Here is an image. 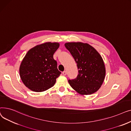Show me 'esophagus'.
Listing matches in <instances>:
<instances>
[{
  "mask_svg": "<svg viewBox=\"0 0 131 131\" xmlns=\"http://www.w3.org/2000/svg\"><path fill=\"white\" fill-rule=\"evenodd\" d=\"M66 74H67V73H66V71H64V72H63V74L64 75H66Z\"/></svg>",
  "mask_w": 131,
  "mask_h": 131,
  "instance_id": "1",
  "label": "esophagus"
}]
</instances>
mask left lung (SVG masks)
Here are the masks:
<instances>
[{"label": "left lung", "mask_w": 131, "mask_h": 131, "mask_svg": "<svg viewBox=\"0 0 131 131\" xmlns=\"http://www.w3.org/2000/svg\"><path fill=\"white\" fill-rule=\"evenodd\" d=\"M77 64L79 74L68 80L72 88L81 94H91L97 91L104 81L106 70L101 56L88 43L68 42L65 44Z\"/></svg>", "instance_id": "1"}]
</instances>
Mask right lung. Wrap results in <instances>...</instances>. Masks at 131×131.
<instances>
[{"instance_id":"obj_1","label":"right lung","mask_w":131,"mask_h":131,"mask_svg":"<svg viewBox=\"0 0 131 131\" xmlns=\"http://www.w3.org/2000/svg\"><path fill=\"white\" fill-rule=\"evenodd\" d=\"M59 47L57 42H47L31 49L19 67L20 77L24 85L34 92L51 88L61 72L53 55Z\"/></svg>"}]
</instances>
